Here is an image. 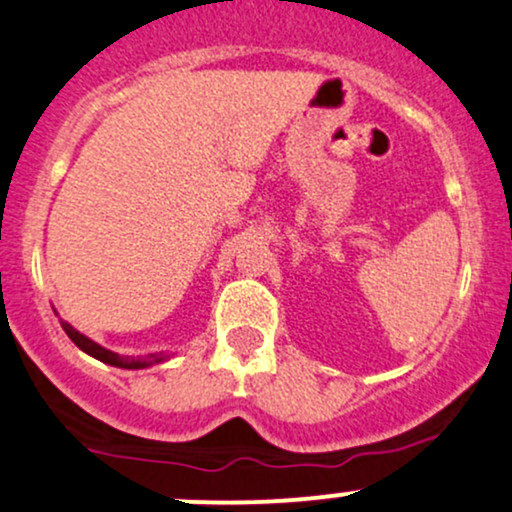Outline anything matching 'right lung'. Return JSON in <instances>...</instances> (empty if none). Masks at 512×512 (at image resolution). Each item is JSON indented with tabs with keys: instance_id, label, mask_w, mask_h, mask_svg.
<instances>
[{
	"instance_id": "1",
	"label": "right lung",
	"mask_w": 512,
	"mask_h": 512,
	"mask_svg": "<svg viewBox=\"0 0 512 512\" xmlns=\"http://www.w3.org/2000/svg\"><path fill=\"white\" fill-rule=\"evenodd\" d=\"M60 323H63V330L67 333V338L75 342V345L80 347L82 352H87L89 357L99 359V362L111 364V367H121V369H145V367H150V364H157V362H162V359H165L162 355H160V357L153 355V357H145V359H143V357H138V359H133V357H121V355H116V352H111V350H106V347L97 345V342H94V340H89L87 335H82L80 330H75L70 323H65V320H60Z\"/></svg>"
}]
</instances>
